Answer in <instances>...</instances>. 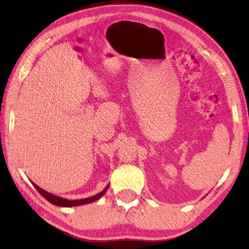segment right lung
<instances>
[{
	"mask_svg": "<svg viewBox=\"0 0 249 249\" xmlns=\"http://www.w3.org/2000/svg\"><path fill=\"white\" fill-rule=\"evenodd\" d=\"M31 183L33 184V186L37 189V192H38L41 196H43V197L46 200H48L50 203L54 204V205H57V206H63V208H71V206H78V205H83V204H88V203L94 202V201L98 200L100 197H103V196L105 195V193L107 192L108 187H109V185H107V186L105 187V189L103 190V192H100L99 194L95 195V196H92V197L84 198V199H77V200H68V199H65V198L59 197V196H55V195L51 194V193L46 192V190H44L43 188H40L39 186H37V185L35 183L32 182V181H31Z\"/></svg>",
	"mask_w": 249,
	"mask_h": 249,
	"instance_id": "1",
	"label": "right lung"
}]
</instances>
